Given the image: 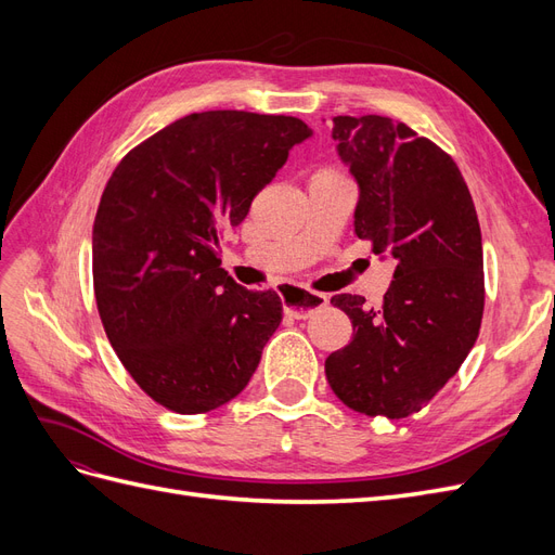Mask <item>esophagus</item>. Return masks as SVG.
Wrapping results in <instances>:
<instances>
[{"label": "esophagus", "instance_id": "34e87169", "mask_svg": "<svg viewBox=\"0 0 555 555\" xmlns=\"http://www.w3.org/2000/svg\"><path fill=\"white\" fill-rule=\"evenodd\" d=\"M284 312L294 319H308L312 312L328 306V296L319 292H308L304 287H294L289 296H284Z\"/></svg>", "mask_w": 555, "mask_h": 555}]
</instances>
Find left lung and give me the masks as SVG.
Instances as JSON below:
<instances>
[{
    "label": "left lung",
    "mask_w": 555,
    "mask_h": 555,
    "mask_svg": "<svg viewBox=\"0 0 555 555\" xmlns=\"http://www.w3.org/2000/svg\"><path fill=\"white\" fill-rule=\"evenodd\" d=\"M338 155L359 182L354 231L396 271L379 310L331 298L354 326L326 359L347 408L405 418L459 373L483 314L481 229L467 184L442 147L382 115L333 117Z\"/></svg>",
    "instance_id": "1"
}]
</instances>
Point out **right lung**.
<instances>
[{
	"label": "right lung",
	"instance_id": "add662e5",
	"mask_svg": "<svg viewBox=\"0 0 555 555\" xmlns=\"http://www.w3.org/2000/svg\"><path fill=\"white\" fill-rule=\"evenodd\" d=\"M312 129L289 115H184L115 166L92 229L99 317L127 373L166 410L236 398L282 322L275 292L236 284L217 255Z\"/></svg>",
	"mask_w": 555,
	"mask_h": 555
}]
</instances>
